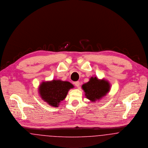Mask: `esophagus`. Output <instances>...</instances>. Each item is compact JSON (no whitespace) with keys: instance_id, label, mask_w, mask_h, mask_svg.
<instances>
[{"instance_id":"34e87169","label":"esophagus","mask_w":148,"mask_h":148,"mask_svg":"<svg viewBox=\"0 0 148 148\" xmlns=\"http://www.w3.org/2000/svg\"><path fill=\"white\" fill-rule=\"evenodd\" d=\"M74 84H75V85L78 88V87H79V86H80V83H79V81L75 82H74Z\"/></svg>"}]
</instances>
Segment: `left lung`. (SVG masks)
<instances>
[{"label": "left lung", "instance_id": "obj_1", "mask_svg": "<svg viewBox=\"0 0 148 148\" xmlns=\"http://www.w3.org/2000/svg\"><path fill=\"white\" fill-rule=\"evenodd\" d=\"M82 88L85 92L86 98L92 102H95L99 101L107 95L110 90V85L104 79H99L96 77H91L88 82L83 84Z\"/></svg>", "mask_w": 148, "mask_h": 148}]
</instances>
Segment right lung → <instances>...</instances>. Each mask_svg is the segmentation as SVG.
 Returning a JSON list of instances; mask_svg holds the SVG:
<instances>
[{
  "mask_svg": "<svg viewBox=\"0 0 148 148\" xmlns=\"http://www.w3.org/2000/svg\"><path fill=\"white\" fill-rule=\"evenodd\" d=\"M73 87V85L68 81L53 79L42 82L39 85L38 90L43 100L51 106L57 108L66 98L69 91Z\"/></svg>",
  "mask_w": 148,
  "mask_h": 148,
  "instance_id": "add662e5",
  "label": "right lung"
}]
</instances>
